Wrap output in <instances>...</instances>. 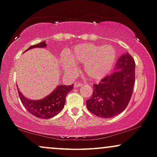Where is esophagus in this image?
<instances>
[{
	"mask_svg": "<svg viewBox=\"0 0 157 157\" xmlns=\"http://www.w3.org/2000/svg\"><path fill=\"white\" fill-rule=\"evenodd\" d=\"M82 82H75V87H80V86H81L82 85Z\"/></svg>",
	"mask_w": 157,
	"mask_h": 157,
	"instance_id": "esophagus-1",
	"label": "esophagus"
}]
</instances>
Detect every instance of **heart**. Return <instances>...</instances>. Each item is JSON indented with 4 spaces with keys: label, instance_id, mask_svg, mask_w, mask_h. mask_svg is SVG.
Returning <instances> with one entry per match:
<instances>
[{
    "label": "heart",
    "instance_id": "1",
    "mask_svg": "<svg viewBox=\"0 0 157 157\" xmlns=\"http://www.w3.org/2000/svg\"><path fill=\"white\" fill-rule=\"evenodd\" d=\"M68 58L62 62L63 68L68 73L75 71V65L84 64L83 73L92 80H99L111 70L116 58L114 48L110 45L101 46L94 44H78L68 52Z\"/></svg>",
    "mask_w": 157,
    "mask_h": 157
}]
</instances>
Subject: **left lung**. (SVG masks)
I'll return each mask as SVG.
<instances>
[{
    "mask_svg": "<svg viewBox=\"0 0 157 157\" xmlns=\"http://www.w3.org/2000/svg\"><path fill=\"white\" fill-rule=\"evenodd\" d=\"M134 59L126 53L119 57L113 73L94 84L86 107L92 114L109 118L120 114L128 105L135 84Z\"/></svg>",
    "mask_w": 157,
    "mask_h": 157,
    "instance_id": "left-lung-1",
    "label": "left lung"
}]
</instances>
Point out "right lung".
Returning <instances> with one entry per match:
<instances>
[{
    "mask_svg": "<svg viewBox=\"0 0 157 157\" xmlns=\"http://www.w3.org/2000/svg\"><path fill=\"white\" fill-rule=\"evenodd\" d=\"M47 46L45 41L29 47L25 51L35 48H45ZM74 84L70 86L59 85L54 91L45 98L41 100H30L25 98L18 90V95L21 101L29 113L40 118H51L62 111L64 108L65 97L67 94L72 90Z\"/></svg>",
    "mask_w": 157,
    "mask_h": 157,
    "instance_id": "add662e5",
    "label": "right lung"
}]
</instances>
